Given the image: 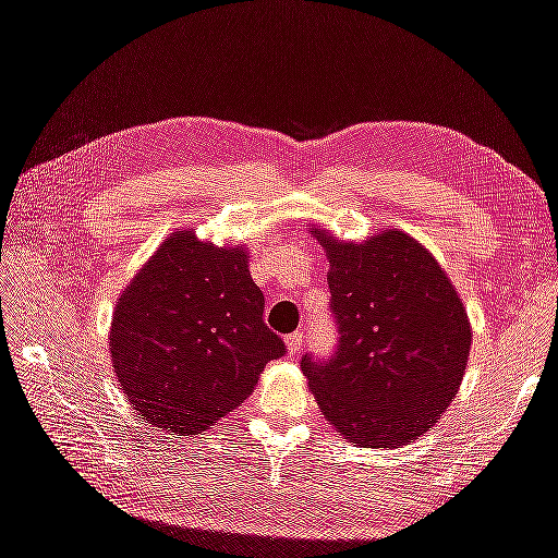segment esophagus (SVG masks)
I'll use <instances>...</instances> for the list:
<instances>
[{
	"mask_svg": "<svg viewBox=\"0 0 558 558\" xmlns=\"http://www.w3.org/2000/svg\"><path fill=\"white\" fill-rule=\"evenodd\" d=\"M302 342H305V335L300 330L286 335V349H289V353H298L302 349Z\"/></svg>",
	"mask_w": 558,
	"mask_h": 558,
	"instance_id": "1",
	"label": "esophagus"
}]
</instances>
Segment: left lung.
<instances>
[{
    "label": "left lung",
    "mask_w": 558,
    "mask_h": 558,
    "mask_svg": "<svg viewBox=\"0 0 558 558\" xmlns=\"http://www.w3.org/2000/svg\"><path fill=\"white\" fill-rule=\"evenodd\" d=\"M330 258L335 351L302 356L320 412L353 445L416 440L459 391L472 332L461 298L430 253L391 230L342 244L312 230Z\"/></svg>",
    "instance_id": "8db88e82"
}]
</instances>
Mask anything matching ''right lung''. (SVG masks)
I'll use <instances>...</instances> for the list:
<instances>
[{
    "instance_id": "1",
    "label": "right lung",
    "mask_w": 558,
    "mask_h": 558,
    "mask_svg": "<svg viewBox=\"0 0 558 558\" xmlns=\"http://www.w3.org/2000/svg\"><path fill=\"white\" fill-rule=\"evenodd\" d=\"M265 295L242 248L167 240L118 302L111 361L146 421L172 433L205 430L242 404L286 344L263 320Z\"/></svg>"
}]
</instances>
